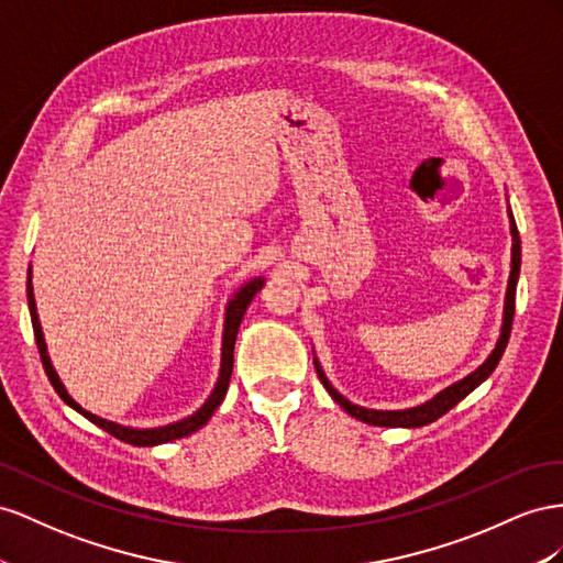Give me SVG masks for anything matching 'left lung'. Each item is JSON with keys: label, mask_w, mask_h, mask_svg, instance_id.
Instances as JSON below:
<instances>
[{"label": "left lung", "mask_w": 563, "mask_h": 563, "mask_svg": "<svg viewBox=\"0 0 563 563\" xmlns=\"http://www.w3.org/2000/svg\"><path fill=\"white\" fill-rule=\"evenodd\" d=\"M509 214V233H511V271H509V280H507V295H505V311H503V328H500V336H497L495 349L488 353V358L481 363L474 373H470L467 377L457 379L451 387H445L443 391H439L433 398H429L427 404H420L415 408H406V410H375V408H363L351 404L349 398H344L340 391H336L330 379L325 377L323 367H320L318 358L313 356V365L316 373L323 382V387L328 389V394L332 396L334 404H340L351 417L356 420L373 424V427H406V429H415V427H424L431 424L433 420H439L441 415H445L451 408H455L464 396H470L481 382H486L490 377V373L495 371V365L500 363L505 346L509 342V332H511V320H514V297H517V283H519V271H521V240H519V231H517V221H514V214L507 207Z\"/></svg>", "instance_id": "8db88e82"}]
</instances>
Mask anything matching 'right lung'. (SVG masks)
Listing matches in <instances>:
<instances>
[{
  "instance_id": "1",
  "label": "right lung",
  "mask_w": 563,
  "mask_h": 563,
  "mask_svg": "<svg viewBox=\"0 0 563 563\" xmlns=\"http://www.w3.org/2000/svg\"><path fill=\"white\" fill-rule=\"evenodd\" d=\"M264 287V278H252L245 285H240V290L229 299L227 303V316H223V334H221V365H219V377L212 394L207 396L205 404L184 420L179 422H172L165 427H151V429H136V427H124L118 422H110L103 420V417L93 415L89 410H85L82 406L77 404V400L68 394L66 384L60 382L56 367L49 358V351H46V342H44V332L40 325V316H37V303H35V292H32V266L27 268V309H30V320H32V330H35V342L40 349V356H42V365H44V373L49 377L52 387L56 389V394L63 398V404H68L73 410H77L79 415H85L89 422H93L96 427H101L103 431H108L110 437H115L124 443H132V445H159V443H167L174 439H184L188 433L198 431L202 424L210 422V417L214 415V410L221 406L223 396L229 391V382H231V373H233V349H235V336H238V328L243 323V316L250 307V301L254 299V295L260 292Z\"/></svg>"
}]
</instances>
